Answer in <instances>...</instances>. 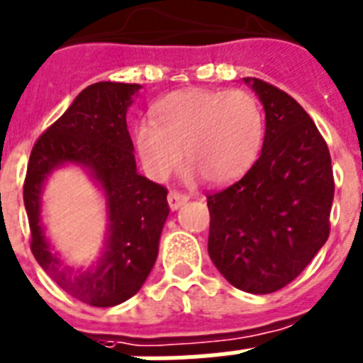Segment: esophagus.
Instances as JSON below:
<instances>
[{"label": "esophagus", "mask_w": 363, "mask_h": 363, "mask_svg": "<svg viewBox=\"0 0 363 363\" xmlns=\"http://www.w3.org/2000/svg\"><path fill=\"white\" fill-rule=\"evenodd\" d=\"M187 200H189V196H187V194H184V193H178V191H170V193H169V206H170V209L182 208V206H184V203L187 202Z\"/></svg>", "instance_id": "obj_1"}]
</instances>
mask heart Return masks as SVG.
Listing matches in <instances>:
<instances>
[{"label": "heart", "mask_w": 363, "mask_h": 363, "mask_svg": "<svg viewBox=\"0 0 363 363\" xmlns=\"http://www.w3.org/2000/svg\"><path fill=\"white\" fill-rule=\"evenodd\" d=\"M265 115L252 92L242 89H189L164 96L154 122L135 130V146L150 178L167 179L182 161L208 184L220 185L242 176L262 152Z\"/></svg>", "instance_id": "b5f03b06"}]
</instances>
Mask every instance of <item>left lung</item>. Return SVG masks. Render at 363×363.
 <instances>
[{"label": "left lung", "mask_w": 363, "mask_h": 363, "mask_svg": "<svg viewBox=\"0 0 363 363\" xmlns=\"http://www.w3.org/2000/svg\"><path fill=\"white\" fill-rule=\"evenodd\" d=\"M265 109L262 154L208 194V252L233 287L267 295L293 282L330 233L334 174L323 135L291 96L245 77Z\"/></svg>", "instance_id": "1"}]
</instances>
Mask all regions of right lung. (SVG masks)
<instances>
[{
	"instance_id": "1",
	"label": "right lung",
	"mask_w": 363,
	"mask_h": 363,
	"mask_svg": "<svg viewBox=\"0 0 363 363\" xmlns=\"http://www.w3.org/2000/svg\"><path fill=\"white\" fill-rule=\"evenodd\" d=\"M140 85L100 81L86 86L59 121L38 137L23 184L31 252L68 295L111 308L139 291L154 267L161 230L169 217L167 189L137 172L125 113ZM79 164L106 194L108 238L101 259L74 272L53 253L40 218L43 182L62 164Z\"/></svg>"
}]
</instances>
